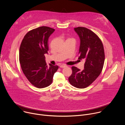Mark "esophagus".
Returning <instances> with one entry per match:
<instances>
[{
    "instance_id": "1",
    "label": "esophagus",
    "mask_w": 125,
    "mask_h": 125,
    "mask_svg": "<svg viewBox=\"0 0 125 125\" xmlns=\"http://www.w3.org/2000/svg\"><path fill=\"white\" fill-rule=\"evenodd\" d=\"M67 67V66H66V65H61L60 66V68H65V67Z\"/></svg>"
}]
</instances>
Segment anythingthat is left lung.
<instances>
[{
	"label": "left lung",
	"instance_id": "obj_1",
	"mask_svg": "<svg viewBox=\"0 0 125 125\" xmlns=\"http://www.w3.org/2000/svg\"><path fill=\"white\" fill-rule=\"evenodd\" d=\"M74 30L80 39L79 59H84L85 63L83 70L72 66V74L68 79L71 85L84 88L91 84L101 72L105 60L104 47L101 40L91 30L82 27Z\"/></svg>",
	"mask_w": 125,
	"mask_h": 125
}]
</instances>
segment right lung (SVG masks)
I'll return each mask as SVG.
<instances>
[{"mask_svg":"<svg viewBox=\"0 0 125 125\" xmlns=\"http://www.w3.org/2000/svg\"><path fill=\"white\" fill-rule=\"evenodd\" d=\"M55 30L42 26L28 32L24 36L19 50L21 69L28 81L35 87L42 88L50 85L59 67L49 64L44 54L49 50L48 40Z\"/></svg>","mask_w":125,"mask_h":125,"instance_id":"right-lung-1","label":"right lung"}]
</instances>
